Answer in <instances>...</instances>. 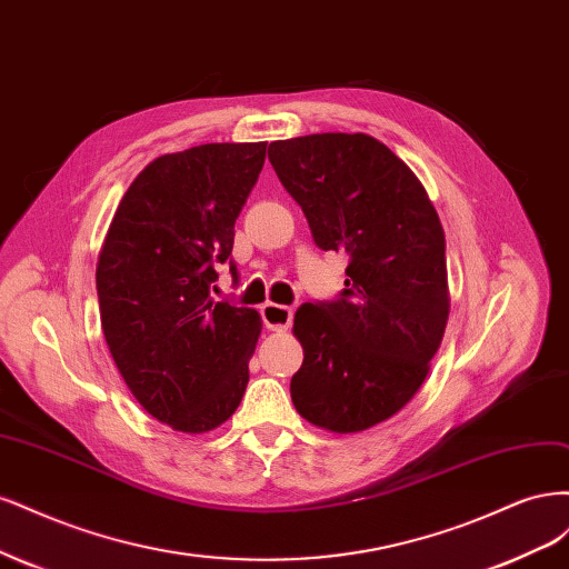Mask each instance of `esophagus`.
<instances>
[{"label": "esophagus", "instance_id": "obj_1", "mask_svg": "<svg viewBox=\"0 0 569 569\" xmlns=\"http://www.w3.org/2000/svg\"><path fill=\"white\" fill-rule=\"evenodd\" d=\"M262 321L269 328V331H286L292 321V309L286 305L277 302H267L262 307Z\"/></svg>", "mask_w": 569, "mask_h": 569}]
</instances>
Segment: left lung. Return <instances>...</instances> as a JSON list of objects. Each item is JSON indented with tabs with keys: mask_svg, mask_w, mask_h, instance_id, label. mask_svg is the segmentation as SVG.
Masks as SVG:
<instances>
[{
	"mask_svg": "<svg viewBox=\"0 0 569 569\" xmlns=\"http://www.w3.org/2000/svg\"><path fill=\"white\" fill-rule=\"evenodd\" d=\"M269 162L315 243L350 258L338 300L296 311L292 405L323 430H369L409 405L442 342L445 229L409 164L369 134L271 141Z\"/></svg>",
	"mask_w": 569,
	"mask_h": 569,
	"instance_id": "8db88e82",
	"label": "left lung"
}]
</instances>
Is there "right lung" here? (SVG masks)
I'll use <instances>...</instances> for the list:
<instances>
[{
    "mask_svg": "<svg viewBox=\"0 0 569 569\" xmlns=\"http://www.w3.org/2000/svg\"><path fill=\"white\" fill-rule=\"evenodd\" d=\"M267 141L203 143L146 164L122 196L97 264L101 328L139 405L203 435L238 409L262 319L214 302L217 264L258 181Z\"/></svg>",
    "mask_w": 569,
    "mask_h": 569,
    "instance_id": "1",
    "label": "right lung"
}]
</instances>
